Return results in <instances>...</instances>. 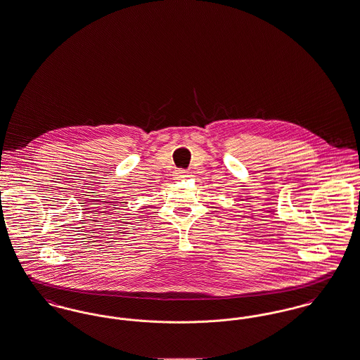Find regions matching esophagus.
Returning a JSON list of instances; mask_svg holds the SVG:
<instances>
[{
	"instance_id": "obj_1",
	"label": "esophagus",
	"mask_w": 360,
	"mask_h": 360,
	"mask_svg": "<svg viewBox=\"0 0 360 360\" xmlns=\"http://www.w3.org/2000/svg\"><path fill=\"white\" fill-rule=\"evenodd\" d=\"M186 176H188V172H176V178H178V179H184V178H186Z\"/></svg>"
}]
</instances>
